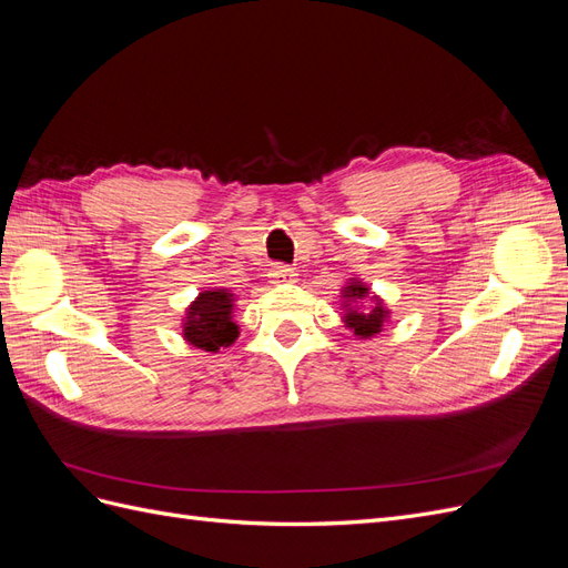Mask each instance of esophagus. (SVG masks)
<instances>
[{"label":"esophagus","mask_w":568,"mask_h":568,"mask_svg":"<svg viewBox=\"0 0 568 568\" xmlns=\"http://www.w3.org/2000/svg\"><path fill=\"white\" fill-rule=\"evenodd\" d=\"M270 282L272 284H294L296 282V270L294 267H288V265H272L270 267Z\"/></svg>","instance_id":"esophagus-1"}]
</instances>
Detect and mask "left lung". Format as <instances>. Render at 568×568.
<instances>
[{"label": "left lung", "mask_w": 568, "mask_h": 568, "mask_svg": "<svg viewBox=\"0 0 568 568\" xmlns=\"http://www.w3.org/2000/svg\"><path fill=\"white\" fill-rule=\"evenodd\" d=\"M343 307H346L343 322L355 336L372 338L384 329V322L388 317L386 305L379 296H369V288L359 280H351L343 288Z\"/></svg>", "instance_id": "left-lung-1"}]
</instances>
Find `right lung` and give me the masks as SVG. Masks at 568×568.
Wrapping results in <instances>:
<instances>
[{"label":"right lung","instance_id":"add662e5","mask_svg":"<svg viewBox=\"0 0 568 568\" xmlns=\"http://www.w3.org/2000/svg\"><path fill=\"white\" fill-rule=\"evenodd\" d=\"M234 294L227 288H211L186 307L182 322L184 341L194 348L217 353L222 346H232L239 336V324L232 320Z\"/></svg>","mask_w":568,"mask_h":568}]
</instances>
